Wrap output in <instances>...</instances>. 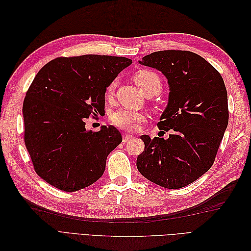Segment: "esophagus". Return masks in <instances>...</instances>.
I'll return each instance as SVG.
<instances>
[{"instance_id":"34e87169","label":"esophagus","mask_w":251,"mask_h":251,"mask_svg":"<svg viewBox=\"0 0 251 251\" xmlns=\"http://www.w3.org/2000/svg\"><path fill=\"white\" fill-rule=\"evenodd\" d=\"M134 137L132 135H128V134H124L123 135V141L124 142H126V141H130V140H132Z\"/></svg>"}]
</instances>
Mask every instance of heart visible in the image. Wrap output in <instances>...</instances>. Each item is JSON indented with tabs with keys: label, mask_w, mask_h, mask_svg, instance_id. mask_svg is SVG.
<instances>
[{
	"label": "heart",
	"mask_w": 251,
	"mask_h": 251,
	"mask_svg": "<svg viewBox=\"0 0 251 251\" xmlns=\"http://www.w3.org/2000/svg\"><path fill=\"white\" fill-rule=\"evenodd\" d=\"M133 78L135 82L137 83L139 89L147 96H153L161 92L163 85L162 79L160 75L155 71L141 69L134 74ZM115 87L116 80H113L105 89V97L110 98L113 96ZM144 119H146V117L142 113L127 109H118L116 111H113L109 116L110 123L114 126L127 131H135L138 127L139 124L144 121Z\"/></svg>",
	"instance_id": "1"
}]
</instances>
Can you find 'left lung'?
<instances>
[{"label": "left lung", "mask_w": 251, "mask_h": 251, "mask_svg": "<svg viewBox=\"0 0 251 251\" xmlns=\"http://www.w3.org/2000/svg\"><path fill=\"white\" fill-rule=\"evenodd\" d=\"M139 63L168 78L169 104L157 126L171 134L166 140L141 136L144 151L137 157V169L162 187H184L215 162L229 117L224 80L207 60L191 51H157Z\"/></svg>", "instance_id": "1"}]
</instances>
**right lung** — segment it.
Here are the masks:
<instances>
[{"label": "right lung", "instance_id": "right-lung-1", "mask_svg": "<svg viewBox=\"0 0 251 251\" xmlns=\"http://www.w3.org/2000/svg\"><path fill=\"white\" fill-rule=\"evenodd\" d=\"M131 64L123 56H60L35 75L23 103L24 142L35 173L50 185L77 192L102 176L123 138L112 126L87 131L86 119L104 114L105 89Z\"/></svg>", "mask_w": 251, "mask_h": 251}]
</instances>
